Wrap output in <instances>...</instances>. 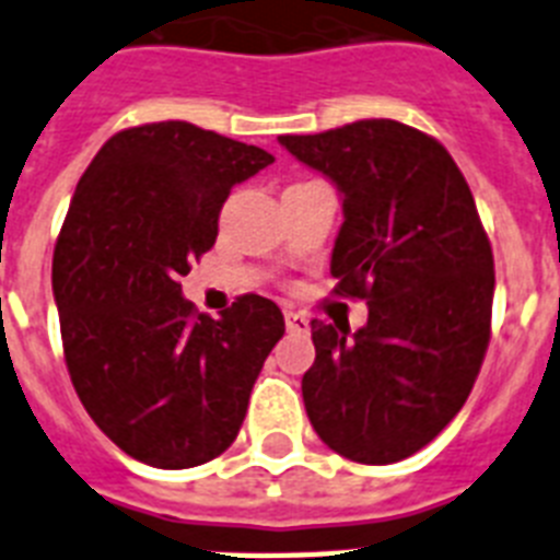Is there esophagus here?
<instances>
[{"instance_id":"1","label":"esophagus","mask_w":560,"mask_h":560,"mask_svg":"<svg viewBox=\"0 0 560 560\" xmlns=\"http://www.w3.org/2000/svg\"><path fill=\"white\" fill-rule=\"evenodd\" d=\"M284 324H288L290 332H307L310 330L307 316H302V313H295V310H284Z\"/></svg>"}]
</instances>
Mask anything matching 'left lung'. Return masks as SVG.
Returning a JSON list of instances; mask_svg holds the SVG:
<instances>
[{"mask_svg": "<svg viewBox=\"0 0 560 560\" xmlns=\"http://www.w3.org/2000/svg\"><path fill=\"white\" fill-rule=\"evenodd\" d=\"M279 142L341 192L330 272L370 307L355 332L310 322V424L350 462H401L458 416L490 345L495 270L476 199L447 148L401 121Z\"/></svg>", "mask_w": 560, "mask_h": 560, "instance_id": "1", "label": "left lung"}]
</instances>
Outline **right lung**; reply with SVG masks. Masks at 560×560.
I'll return each mask as SVG.
<instances>
[{
    "label": "right lung",
    "mask_w": 560,
    "mask_h": 560,
    "mask_svg": "<svg viewBox=\"0 0 560 560\" xmlns=\"http://www.w3.org/2000/svg\"><path fill=\"white\" fill-rule=\"evenodd\" d=\"M267 164L256 144L153 121L110 136L79 178L54 250L65 361L88 416L136 462L187 469L222 455L284 336L265 295L210 318L178 284L213 247L233 185Z\"/></svg>",
    "instance_id": "obj_1"
}]
</instances>
